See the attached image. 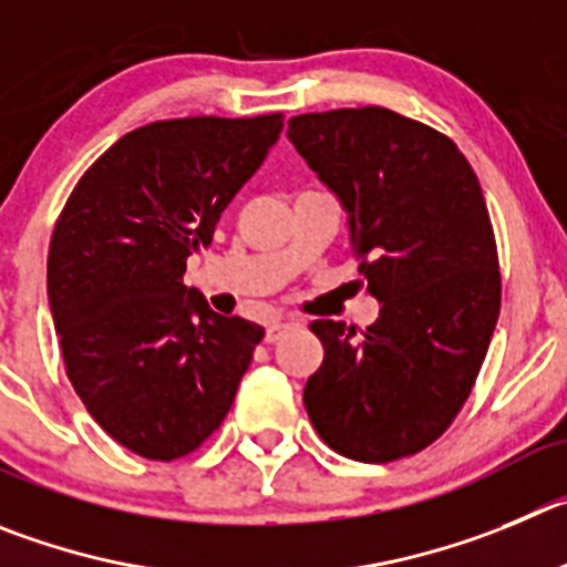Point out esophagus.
<instances>
[{"instance_id":"obj_1","label":"esophagus","mask_w":567,"mask_h":567,"mask_svg":"<svg viewBox=\"0 0 567 567\" xmlns=\"http://www.w3.org/2000/svg\"><path fill=\"white\" fill-rule=\"evenodd\" d=\"M299 327H301L299 321H293V319L271 321V324H268V330H266V341H268V343L279 341V338L288 336V332H293V330H299Z\"/></svg>"}]
</instances>
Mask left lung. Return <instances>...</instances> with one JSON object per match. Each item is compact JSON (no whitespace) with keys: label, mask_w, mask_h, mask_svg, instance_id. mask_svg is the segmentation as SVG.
I'll return each mask as SVG.
<instances>
[{"label":"left lung","mask_w":567,"mask_h":567,"mask_svg":"<svg viewBox=\"0 0 567 567\" xmlns=\"http://www.w3.org/2000/svg\"><path fill=\"white\" fill-rule=\"evenodd\" d=\"M288 140L349 215L372 327L319 319L305 409L332 451L369 464L436 442L473 391L501 310L498 248L478 176L439 131L380 109L290 116Z\"/></svg>","instance_id":"8db88e82"}]
</instances>
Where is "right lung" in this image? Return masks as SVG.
<instances>
[{
    "mask_svg": "<svg viewBox=\"0 0 567 567\" xmlns=\"http://www.w3.org/2000/svg\"><path fill=\"white\" fill-rule=\"evenodd\" d=\"M282 114L142 125L83 173L50 240L47 296L89 414L153 462L198 451L235 403L266 330L182 282L259 171Z\"/></svg>",
    "mask_w": 567,
    "mask_h": 567,
    "instance_id": "1",
    "label": "right lung"
}]
</instances>
